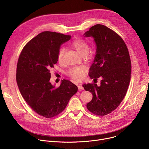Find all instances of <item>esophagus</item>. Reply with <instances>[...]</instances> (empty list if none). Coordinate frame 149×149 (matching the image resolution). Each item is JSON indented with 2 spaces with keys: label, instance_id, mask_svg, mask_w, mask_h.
Returning <instances> with one entry per match:
<instances>
[{
  "label": "esophagus",
  "instance_id": "34e87169",
  "mask_svg": "<svg viewBox=\"0 0 149 149\" xmlns=\"http://www.w3.org/2000/svg\"><path fill=\"white\" fill-rule=\"evenodd\" d=\"M78 89H79V91H81L83 89V87L82 86V85L79 84V85H78Z\"/></svg>",
  "mask_w": 149,
  "mask_h": 149
}]
</instances>
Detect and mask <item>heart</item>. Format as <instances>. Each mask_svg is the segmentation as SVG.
Masks as SVG:
<instances>
[{
	"mask_svg": "<svg viewBox=\"0 0 149 149\" xmlns=\"http://www.w3.org/2000/svg\"><path fill=\"white\" fill-rule=\"evenodd\" d=\"M71 46L78 52L81 56H86L89 51V47L88 43L81 38H77L71 43ZM65 53V48H61L58 53V61H61L63 56ZM86 70V68L84 66L75 67L70 69L68 74L75 80L80 81L83 79L84 72Z\"/></svg>",
	"mask_w": 149,
	"mask_h": 149,
	"instance_id": "1",
	"label": "heart"
}]
</instances>
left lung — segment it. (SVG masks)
Listing matches in <instances>:
<instances>
[{"label": "left lung", "mask_w": 149, "mask_h": 149, "mask_svg": "<svg viewBox=\"0 0 149 149\" xmlns=\"http://www.w3.org/2000/svg\"><path fill=\"white\" fill-rule=\"evenodd\" d=\"M84 36L93 37L97 46L89 75L93 80L102 79L99 86L95 83L83 85L93 96L86 106L93 114L106 115L118 107L127 92L131 77L129 51L122 38L104 25L93 26Z\"/></svg>", "instance_id": "left-lung-1"}]
</instances>
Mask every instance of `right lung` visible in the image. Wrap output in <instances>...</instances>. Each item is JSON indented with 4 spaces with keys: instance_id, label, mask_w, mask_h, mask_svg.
<instances>
[{
    "instance_id": "obj_1",
    "label": "right lung",
    "mask_w": 149,
    "mask_h": 149,
    "mask_svg": "<svg viewBox=\"0 0 149 149\" xmlns=\"http://www.w3.org/2000/svg\"><path fill=\"white\" fill-rule=\"evenodd\" d=\"M70 37L44 31L26 43L18 60L16 81L21 95L35 112L45 118L63 111L78 91L69 80H62L58 88L50 82V70L57 63L60 46Z\"/></svg>"
}]
</instances>
